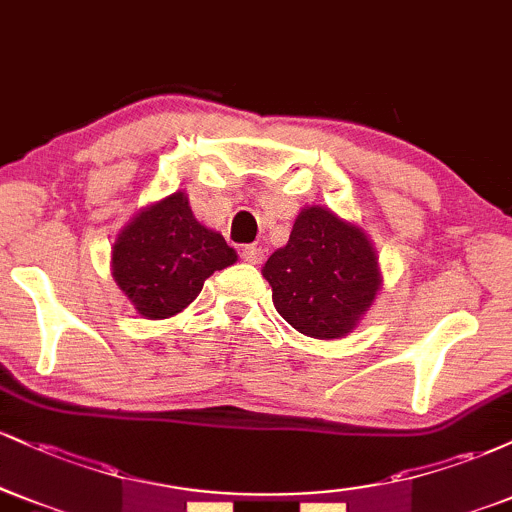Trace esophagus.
<instances>
[{"label":"esophagus","mask_w":512,"mask_h":512,"mask_svg":"<svg viewBox=\"0 0 512 512\" xmlns=\"http://www.w3.org/2000/svg\"><path fill=\"white\" fill-rule=\"evenodd\" d=\"M243 260L250 264H260L264 260V252H262V248H257V245H245Z\"/></svg>","instance_id":"esophagus-1"}]
</instances>
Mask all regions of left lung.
Here are the masks:
<instances>
[{
	"label": "left lung",
	"mask_w": 512,
	"mask_h": 512,
	"mask_svg": "<svg viewBox=\"0 0 512 512\" xmlns=\"http://www.w3.org/2000/svg\"><path fill=\"white\" fill-rule=\"evenodd\" d=\"M276 313L305 337H346L378 296V255L363 228L325 207L298 214L289 243L262 269Z\"/></svg>",
	"instance_id": "1"
}]
</instances>
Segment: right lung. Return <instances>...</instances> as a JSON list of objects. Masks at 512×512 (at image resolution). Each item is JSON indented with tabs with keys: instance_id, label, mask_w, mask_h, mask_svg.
Listing matches in <instances>:
<instances>
[{
	"instance_id": "right-lung-1",
	"label": "right lung",
	"mask_w": 512,
	"mask_h": 512,
	"mask_svg": "<svg viewBox=\"0 0 512 512\" xmlns=\"http://www.w3.org/2000/svg\"><path fill=\"white\" fill-rule=\"evenodd\" d=\"M236 260V250L195 219L178 190L122 228L113 245V279L139 315L166 320L195 301L211 274Z\"/></svg>"
}]
</instances>
